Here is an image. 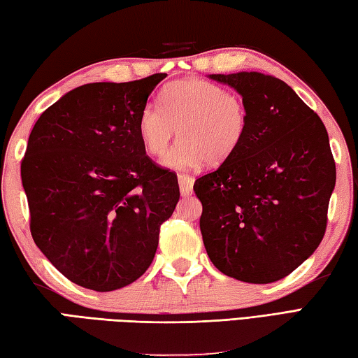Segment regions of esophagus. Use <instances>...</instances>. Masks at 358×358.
I'll return each mask as SVG.
<instances>
[{
	"mask_svg": "<svg viewBox=\"0 0 358 358\" xmlns=\"http://www.w3.org/2000/svg\"><path fill=\"white\" fill-rule=\"evenodd\" d=\"M178 183H180V191L181 196H189L192 192V186H194V178L189 177L186 173H178Z\"/></svg>",
	"mask_w": 358,
	"mask_h": 358,
	"instance_id": "34e87169",
	"label": "esophagus"
}]
</instances>
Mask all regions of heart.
Segmentation results:
<instances>
[{"mask_svg":"<svg viewBox=\"0 0 358 358\" xmlns=\"http://www.w3.org/2000/svg\"><path fill=\"white\" fill-rule=\"evenodd\" d=\"M139 114L138 133L152 157H164L175 134L180 141L164 159L172 169H191L206 161L220 166L241 147L249 125L245 101L220 84L197 80L171 83Z\"/></svg>","mask_w":358,"mask_h":358,"instance_id":"heart-1","label":"heart"}]
</instances>
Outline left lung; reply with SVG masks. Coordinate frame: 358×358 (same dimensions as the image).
<instances>
[{
	"label": "left lung",
	"mask_w": 358,
	"mask_h": 358,
	"mask_svg": "<svg viewBox=\"0 0 358 358\" xmlns=\"http://www.w3.org/2000/svg\"><path fill=\"white\" fill-rule=\"evenodd\" d=\"M241 94L249 125L241 147L194 183L200 231L222 274L271 283L299 268L322 241L336 169L313 109L278 78L210 75Z\"/></svg>",
	"instance_id": "obj_1"
}]
</instances>
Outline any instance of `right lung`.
I'll return each instance as SVG.
<instances>
[{"instance_id": "right-lung-1", "label": "right lung", "mask_w": 358, "mask_h": 358, "mask_svg": "<svg viewBox=\"0 0 358 358\" xmlns=\"http://www.w3.org/2000/svg\"><path fill=\"white\" fill-rule=\"evenodd\" d=\"M166 76L84 84L43 111L29 134L22 181L32 239L83 288L138 280L177 206V175L147 157L138 133L142 108Z\"/></svg>"}]
</instances>
